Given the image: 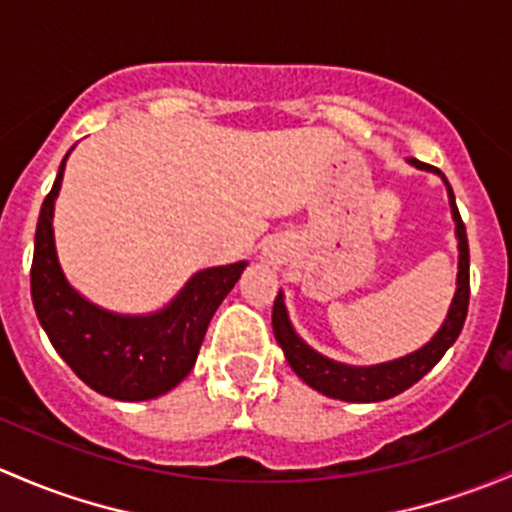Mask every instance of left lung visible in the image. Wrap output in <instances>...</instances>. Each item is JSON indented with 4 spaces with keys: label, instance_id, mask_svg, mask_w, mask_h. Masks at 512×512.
I'll list each match as a JSON object with an SVG mask.
<instances>
[{
    "label": "left lung",
    "instance_id": "8db88e82",
    "mask_svg": "<svg viewBox=\"0 0 512 512\" xmlns=\"http://www.w3.org/2000/svg\"><path fill=\"white\" fill-rule=\"evenodd\" d=\"M419 169H434V166L422 164V161L410 159ZM446 181V176H441ZM449 203L451 213L456 220V238H459V279H456V294L451 301L449 316H446L444 326L439 328L437 336L419 348L417 353L405 355L392 363L373 365V368H351V365L333 363V360L324 358L316 351H311L304 341L294 333L292 324L284 311L282 294L274 299L272 306V328L274 338L282 346L284 358L292 365L294 373L304 380L306 385L314 390L324 392V395L333 397V400H346V402H380L387 397H395L412 387L417 380H422L434 365L439 363L441 355L449 351L451 343L459 338L461 328H464L466 314H469V297H471V282H469V240H466V225L461 220L459 208H456L454 191H451L449 181Z\"/></svg>",
    "mask_w": 512,
    "mask_h": 512
}]
</instances>
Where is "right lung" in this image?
Returning <instances> with one entry per match:
<instances>
[{
  "instance_id": "add662e5",
  "label": "right lung",
  "mask_w": 512,
  "mask_h": 512,
  "mask_svg": "<svg viewBox=\"0 0 512 512\" xmlns=\"http://www.w3.org/2000/svg\"><path fill=\"white\" fill-rule=\"evenodd\" d=\"M61 161L36 223L31 299L56 353L100 395L112 400H152L191 373L206 328L220 301L240 279L245 262L198 272L164 311L120 316L85 301L63 277L53 245V201L63 179Z\"/></svg>"
}]
</instances>
